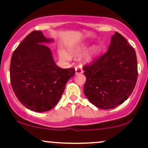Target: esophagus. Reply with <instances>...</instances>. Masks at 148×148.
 <instances>
[{"label":"esophagus","mask_w":148,"mask_h":148,"mask_svg":"<svg viewBox=\"0 0 148 148\" xmlns=\"http://www.w3.org/2000/svg\"><path fill=\"white\" fill-rule=\"evenodd\" d=\"M82 73H83V70L81 67H79V66L76 67V69H75V74H82Z\"/></svg>","instance_id":"1"}]
</instances>
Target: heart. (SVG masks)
<instances>
[{"label": "heart", "mask_w": 148, "mask_h": 148, "mask_svg": "<svg viewBox=\"0 0 148 148\" xmlns=\"http://www.w3.org/2000/svg\"><path fill=\"white\" fill-rule=\"evenodd\" d=\"M91 44L89 41H85V42L82 43L80 45H78L75 46L74 48L71 49V52L72 54L74 55H78L79 53H82L84 51L87 50L88 49L90 46ZM101 52V47L99 46L96 45L93 46L89 51H88L87 53L84 55V59L85 62H92L95 57H96L97 55H99V53ZM59 55H60V57L62 58L63 60L65 61H69L71 59V56L69 53H67L66 52L64 51L63 50H61L59 51Z\"/></svg>", "instance_id": "obj_1"}]
</instances>
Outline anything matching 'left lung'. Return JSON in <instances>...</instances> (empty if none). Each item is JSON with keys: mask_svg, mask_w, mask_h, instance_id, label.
I'll return each mask as SVG.
<instances>
[{"mask_svg": "<svg viewBox=\"0 0 148 148\" xmlns=\"http://www.w3.org/2000/svg\"><path fill=\"white\" fill-rule=\"evenodd\" d=\"M84 70L86 98L97 107L113 109L129 97L136 84V53L127 41L115 32L107 53L84 66Z\"/></svg>", "mask_w": 148, "mask_h": 148, "instance_id": "1", "label": "left lung"}]
</instances>
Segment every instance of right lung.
Here are the masks:
<instances>
[{"mask_svg":"<svg viewBox=\"0 0 148 148\" xmlns=\"http://www.w3.org/2000/svg\"><path fill=\"white\" fill-rule=\"evenodd\" d=\"M53 42L41 31H34L21 41L11 56L10 78L16 97L37 112L49 111L60 99L74 69H62L45 45Z\"/></svg>","mask_w":148,"mask_h":148,"instance_id":"obj_1","label":"right lung"}]
</instances>
